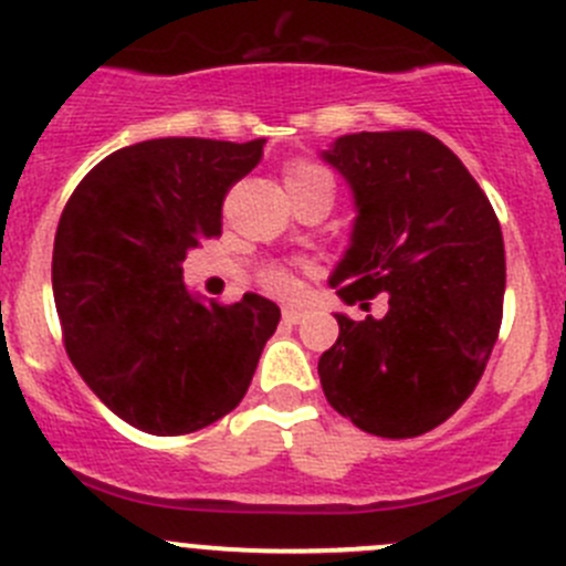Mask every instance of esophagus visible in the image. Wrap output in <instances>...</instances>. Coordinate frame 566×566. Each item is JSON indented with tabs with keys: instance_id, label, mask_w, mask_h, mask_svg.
<instances>
[{
	"instance_id": "34e87169",
	"label": "esophagus",
	"mask_w": 566,
	"mask_h": 566,
	"mask_svg": "<svg viewBox=\"0 0 566 566\" xmlns=\"http://www.w3.org/2000/svg\"><path fill=\"white\" fill-rule=\"evenodd\" d=\"M282 317H284V323L295 325V323H301V319L306 317V312L304 310H295V306H287V310L282 312Z\"/></svg>"
}]
</instances>
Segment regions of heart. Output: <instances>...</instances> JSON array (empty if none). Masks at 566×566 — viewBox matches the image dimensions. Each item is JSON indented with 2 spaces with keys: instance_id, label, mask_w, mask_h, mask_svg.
<instances>
[{
  "instance_id": "b5f03b06",
  "label": "heart",
  "mask_w": 566,
  "mask_h": 566,
  "mask_svg": "<svg viewBox=\"0 0 566 566\" xmlns=\"http://www.w3.org/2000/svg\"><path fill=\"white\" fill-rule=\"evenodd\" d=\"M319 175H325L323 169L315 167V164H306V161L290 164V169H287V180H306V177H319ZM262 284H265L271 293H279V295L295 293L293 273L284 271V268H268V271L262 273Z\"/></svg>"
}]
</instances>
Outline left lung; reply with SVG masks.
I'll return each mask as SVG.
<instances>
[{"mask_svg": "<svg viewBox=\"0 0 566 566\" xmlns=\"http://www.w3.org/2000/svg\"><path fill=\"white\" fill-rule=\"evenodd\" d=\"M356 219L328 276L345 304L389 295L384 317L336 312L317 373L336 413L380 438L443 424L471 397L501 328L504 238L462 161L424 130L345 134L319 153Z\"/></svg>", "mask_w": 566, "mask_h": 566, "instance_id": "left-lung-1", "label": "left lung"}]
</instances>
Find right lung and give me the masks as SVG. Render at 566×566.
Wrapping results in <instances>:
<instances>
[{
  "label": "right lung",
  "instance_id": "add662e5",
  "mask_svg": "<svg viewBox=\"0 0 566 566\" xmlns=\"http://www.w3.org/2000/svg\"><path fill=\"white\" fill-rule=\"evenodd\" d=\"M262 145L147 139L104 158L67 199L51 260L65 350L112 413L150 436L202 430L247 394L279 306L205 301L182 260L221 235V202Z\"/></svg>",
  "mask_w": 566,
  "mask_h": 566
}]
</instances>
